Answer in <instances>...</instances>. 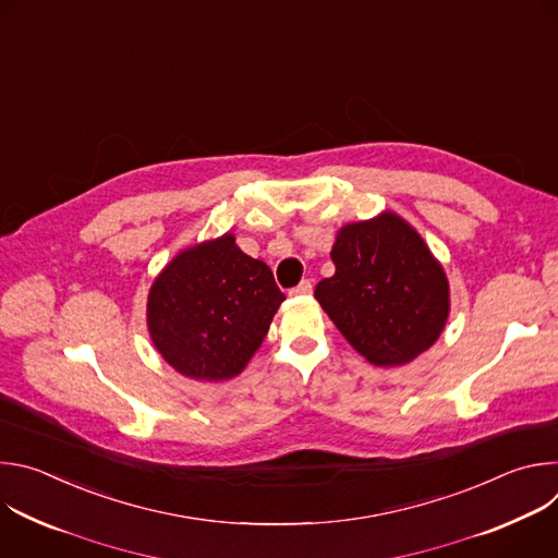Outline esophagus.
<instances>
[{
	"label": "esophagus",
	"instance_id": "1",
	"mask_svg": "<svg viewBox=\"0 0 558 558\" xmlns=\"http://www.w3.org/2000/svg\"><path fill=\"white\" fill-rule=\"evenodd\" d=\"M311 291H313V284H311L308 280H302L298 287H293V289L289 291V295H293V298H304V295H311Z\"/></svg>",
	"mask_w": 558,
	"mask_h": 558
}]
</instances>
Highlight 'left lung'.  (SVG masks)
Listing matches in <instances>:
<instances>
[{
    "instance_id": "1",
    "label": "left lung",
    "mask_w": 558,
    "mask_h": 558,
    "mask_svg": "<svg viewBox=\"0 0 558 558\" xmlns=\"http://www.w3.org/2000/svg\"><path fill=\"white\" fill-rule=\"evenodd\" d=\"M336 274L315 300L373 366H404L441 336L450 284L420 231L400 214L381 211L340 227L331 250Z\"/></svg>"
}]
</instances>
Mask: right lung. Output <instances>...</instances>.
Wrapping results in <instances>:
<instances>
[{
  "mask_svg": "<svg viewBox=\"0 0 558 558\" xmlns=\"http://www.w3.org/2000/svg\"><path fill=\"white\" fill-rule=\"evenodd\" d=\"M284 293L231 231L179 252L147 293V331L181 375L225 381L260 349Z\"/></svg>",
  "mask_w": 558,
  "mask_h": 558,
  "instance_id": "obj_1",
  "label": "right lung"
}]
</instances>
